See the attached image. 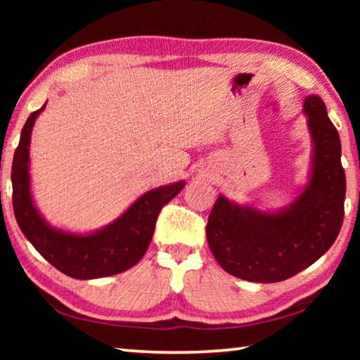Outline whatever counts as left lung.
Instances as JSON below:
<instances>
[{"label": "left lung", "mask_w": 360, "mask_h": 360, "mask_svg": "<svg viewBox=\"0 0 360 360\" xmlns=\"http://www.w3.org/2000/svg\"><path fill=\"white\" fill-rule=\"evenodd\" d=\"M303 109L314 144L313 168L295 202L279 212H264L219 195L211 210L210 249L236 278L278 283L295 276L330 249L343 225L346 176L340 135L319 96H307Z\"/></svg>", "instance_id": "8db88e82"}]
</instances>
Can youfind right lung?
<instances>
[{
    "label": "right lung",
    "instance_id": "obj_1",
    "mask_svg": "<svg viewBox=\"0 0 360 360\" xmlns=\"http://www.w3.org/2000/svg\"><path fill=\"white\" fill-rule=\"evenodd\" d=\"M44 108L30 114L12 160V206L22 233L49 264L71 278L94 279L129 270L148 251L162 208L186 182L146 192L119 219L95 233L75 235L51 227L33 203L28 172L30 138L34 120Z\"/></svg>",
    "mask_w": 360,
    "mask_h": 360
}]
</instances>
